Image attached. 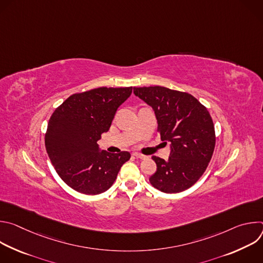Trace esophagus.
<instances>
[{
	"label": "esophagus",
	"instance_id": "obj_1",
	"mask_svg": "<svg viewBox=\"0 0 263 263\" xmlns=\"http://www.w3.org/2000/svg\"><path fill=\"white\" fill-rule=\"evenodd\" d=\"M133 156H134L135 158H138V159H144V158H145L144 155L139 154V153H133Z\"/></svg>",
	"mask_w": 263,
	"mask_h": 263
}]
</instances>
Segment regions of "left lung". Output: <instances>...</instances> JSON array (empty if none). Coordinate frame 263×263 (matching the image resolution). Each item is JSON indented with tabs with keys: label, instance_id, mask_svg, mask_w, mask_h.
<instances>
[{
	"label": "left lung",
	"instance_id": "obj_1",
	"mask_svg": "<svg viewBox=\"0 0 263 263\" xmlns=\"http://www.w3.org/2000/svg\"><path fill=\"white\" fill-rule=\"evenodd\" d=\"M133 92L152 107L161 140L170 143L167 160L152 157L157 171L149 182L166 194L190 189L206 171L214 151V126L208 110L192 95L162 86L134 87Z\"/></svg>",
	"mask_w": 263,
	"mask_h": 263
}]
</instances>
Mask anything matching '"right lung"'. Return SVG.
<instances>
[{
    "label": "right lung",
    "instance_id": "obj_1",
    "mask_svg": "<svg viewBox=\"0 0 263 263\" xmlns=\"http://www.w3.org/2000/svg\"><path fill=\"white\" fill-rule=\"evenodd\" d=\"M131 93L132 87H100L70 96L54 111L46 148L57 174L72 190L92 196L106 192L130 159L127 151H101L98 141Z\"/></svg>",
    "mask_w": 263,
    "mask_h": 263
}]
</instances>
